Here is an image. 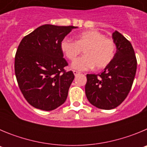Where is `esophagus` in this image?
Listing matches in <instances>:
<instances>
[{"instance_id":"1","label":"esophagus","mask_w":147,"mask_h":147,"mask_svg":"<svg viewBox=\"0 0 147 147\" xmlns=\"http://www.w3.org/2000/svg\"><path fill=\"white\" fill-rule=\"evenodd\" d=\"M73 72H74V74L75 76H76V75L80 74V72H79V71H73Z\"/></svg>"}]
</instances>
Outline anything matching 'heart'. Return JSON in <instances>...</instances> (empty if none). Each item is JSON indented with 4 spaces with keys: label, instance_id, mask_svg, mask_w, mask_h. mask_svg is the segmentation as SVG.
Masks as SVG:
<instances>
[{
    "label": "heart",
    "instance_id": "1",
    "mask_svg": "<svg viewBox=\"0 0 147 147\" xmlns=\"http://www.w3.org/2000/svg\"><path fill=\"white\" fill-rule=\"evenodd\" d=\"M61 50L69 60H74L84 50L85 55L72 63L79 71H86L95 66L96 70L103 69L112 62L116 46L113 40L106 37L102 32L90 30L80 34L76 41L65 38L60 43Z\"/></svg>",
    "mask_w": 147,
    "mask_h": 147
}]
</instances>
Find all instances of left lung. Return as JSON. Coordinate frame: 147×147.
I'll return each mask as SVG.
<instances>
[{
  "label": "left lung",
  "mask_w": 147,
  "mask_h": 147,
  "mask_svg": "<svg viewBox=\"0 0 147 147\" xmlns=\"http://www.w3.org/2000/svg\"><path fill=\"white\" fill-rule=\"evenodd\" d=\"M116 53L101 74H87L85 94L90 103L111 110L127 98L134 81L137 59L130 42L117 31L113 33Z\"/></svg>",
  "instance_id": "left-lung-1"
}]
</instances>
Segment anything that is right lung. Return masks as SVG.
I'll return each mask as SVG.
<instances>
[{
	"label": "right lung",
	"instance_id": "right-lung-1",
	"mask_svg": "<svg viewBox=\"0 0 147 147\" xmlns=\"http://www.w3.org/2000/svg\"><path fill=\"white\" fill-rule=\"evenodd\" d=\"M76 27L41 26L23 37L15 57L18 86L34 107L50 111L65 102L74 74L64 69L60 43Z\"/></svg>",
	"mask_w": 147,
	"mask_h": 147
}]
</instances>
